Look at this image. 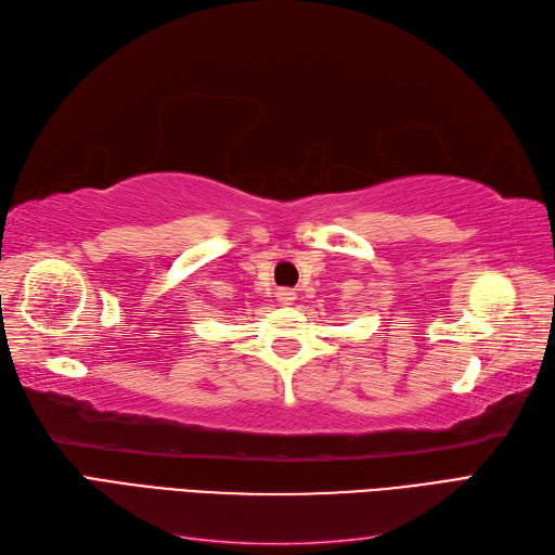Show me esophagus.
I'll list each match as a JSON object with an SVG mask.
<instances>
[{
    "label": "esophagus",
    "instance_id": "obj_1",
    "mask_svg": "<svg viewBox=\"0 0 555 555\" xmlns=\"http://www.w3.org/2000/svg\"><path fill=\"white\" fill-rule=\"evenodd\" d=\"M278 300H280L282 306H292L294 300H296V294H294L292 289H280V292H278Z\"/></svg>",
    "mask_w": 555,
    "mask_h": 555
}]
</instances>
